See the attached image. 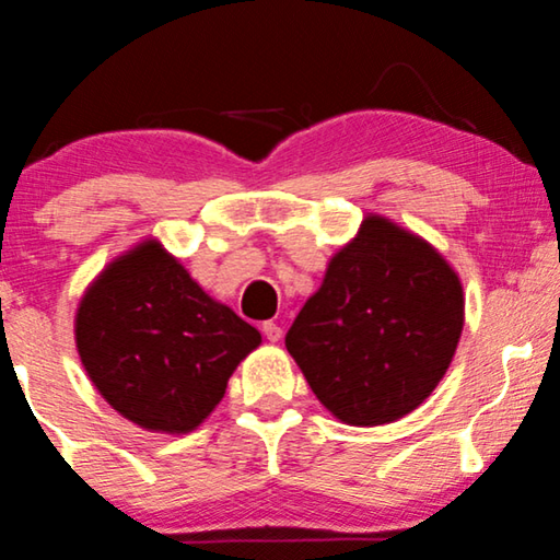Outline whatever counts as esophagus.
Here are the masks:
<instances>
[{
    "mask_svg": "<svg viewBox=\"0 0 560 560\" xmlns=\"http://www.w3.org/2000/svg\"><path fill=\"white\" fill-rule=\"evenodd\" d=\"M262 334L267 336V341H280V336H282V328L275 324V320H265L262 324Z\"/></svg>",
    "mask_w": 560,
    "mask_h": 560,
    "instance_id": "esophagus-1",
    "label": "esophagus"
}]
</instances>
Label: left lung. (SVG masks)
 <instances>
[{
    "label": "left lung",
    "mask_w": 560,
    "mask_h": 560,
    "mask_svg": "<svg viewBox=\"0 0 560 560\" xmlns=\"http://www.w3.org/2000/svg\"><path fill=\"white\" fill-rule=\"evenodd\" d=\"M462 328L464 290L446 259L389 219L366 217L285 347L326 410L349 425H382L433 393Z\"/></svg>",
    "instance_id": "8db88e82"
}]
</instances>
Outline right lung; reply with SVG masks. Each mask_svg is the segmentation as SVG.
Returning <instances> with one entry per match:
<instances>
[{"label": "right lung", "instance_id": "right-lung-1", "mask_svg": "<svg viewBox=\"0 0 560 560\" xmlns=\"http://www.w3.org/2000/svg\"><path fill=\"white\" fill-rule=\"evenodd\" d=\"M262 336L148 240L106 267L75 313L81 364L104 400L148 431L188 433L211 416Z\"/></svg>", "mask_w": 560, "mask_h": 560}]
</instances>
